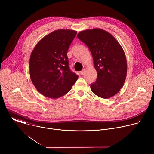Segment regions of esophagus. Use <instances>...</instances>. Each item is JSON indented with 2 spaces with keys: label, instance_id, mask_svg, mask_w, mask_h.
I'll list each match as a JSON object with an SVG mask.
<instances>
[{
  "label": "esophagus",
  "instance_id": "esophagus-1",
  "mask_svg": "<svg viewBox=\"0 0 154 154\" xmlns=\"http://www.w3.org/2000/svg\"><path fill=\"white\" fill-rule=\"evenodd\" d=\"M85 69H83V70H82L81 72H80V74L81 75H84V74H85Z\"/></svg>",
  "mask_w": 154,
  "mask_h": 154
}]
</instances>
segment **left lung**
Returning <instances> with one entry per match:
<instances>
[{"instance_id":"8db88e82","label":"left lung","mask_w":154,"mask_h":154,"mask_svg":"<svg viewBox=\"0 0 154 154\" xmlns=\"http://www.w3.org/2000/svg\"><path fill=\"white\" fill-rule=\"evenodd\" d=\"M77 36L90 49L97 73L91 91L103 99L114 96L127 75V60L121 45L111 33L99 28L81 31Z\"/></svg>"}]
</instances>
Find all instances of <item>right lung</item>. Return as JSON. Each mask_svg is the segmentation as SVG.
<instances>
[{
	"label": "right lung",
	"instance_id": "obj_1",
	"mask_svg": "<svg viewBox=\"0 0 154 154\" xmlns=\"http://www.w3.org/2000/svg\"><path fill=\"white\" fill-rule=\"evenodd\" d=\"M77 31L55 30L44 36L33 49L29 61L30 77L37 91L51 99L67 94L79 76L70 71L67 52Z\"/></svg>",
	"mask_w": 154,
	"mask_h": 154
}]
</instances>
